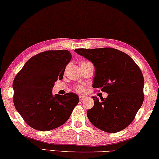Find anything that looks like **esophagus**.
Masks as SVG:
<instances>
[{
  "label": "esophagus",
  "instance_id": "34e87169",
  "mask_svg": "<svg viewBox=\"0 0 159 159\" xmlns=\"http://www.w3.org/2000/svg\"><path fill=\"white\" fill-rule=\"evenodd\" d=\"M86 98H87V97L85 96V95H79V100H80V101H83V100H85Z\"/></svg>",
  "mask_w": 159,
  "mask_h": 159
}]
</instances>
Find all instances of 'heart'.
Masks as SVG:
<instances>
[{"instance_id": "heart-1", "label": "heart", "mask_w": 159, "mask_h": 159, "mask_svg": "<svg viewBox=\"0 0 159 159\" xmlns=\"http://www.w3.org/2000/svg\"><path fill=\"white\" fill-rule=\"evenodd\" d=\"M84 89L82 86H79L76 88V90L78 92H83L84 91Z\"/></svg>"}]
</instances>
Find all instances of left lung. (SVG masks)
Instances as JSON below:
<instances>
[{
	"instance_id": "obj_1",
	"label": "left lung",
	"mask_w": 159,
	"mask_h": 159,
	"mask_svg": "<svg viewBox=\"0 0 159 159\" xmlns=\"http://www.w3.org/2000/svg\"><path fill=\"white\" fill-rule=\"evenodd\" d=\"M74 51L94 65L93 88L108 94L100 100L92 97L94 106L87 111L90 122L109 133L125 129L134 120L144 98V80L139 67L129 55L113 48Z\"/></svg>"
}]
</instances>
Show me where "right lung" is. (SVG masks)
<instances>
[{
    "label": "right lung",
    "mask_w": 159,
    "mask_h": 159,
    "mask_svg": "<svg viewBox=\"0 0 159 159\" xmlns=\"http://www.w3.org/2000/svg\"><path fill=\"white\" fill-rule=\"evenodd\" d=\"M71 57L68 50L41 52L30 58L15 78L14 105L33 129L47 132L60 127L79 103L75 93L52 95L55 82L63 79Z\"/></svg>",
    "instance_id": "1"
}]
</instances>
